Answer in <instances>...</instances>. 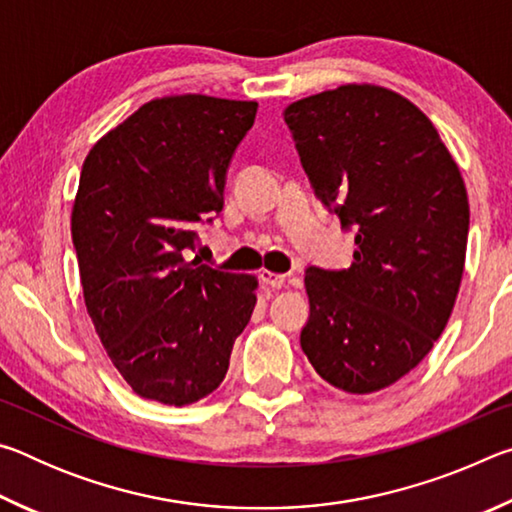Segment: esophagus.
Masks as SVG:
<instances>
[{"label": "esophagus", "instance_id": "obj_1", "mask_svg": "<svg viewBox=\"0 0 512 512\" xmlns=\"http://www.w3.org/2000/svg\"><path fill=\"white\" fill-rule=\"evenodd\" d=\"M259 277H262V282L271 289H282L284 284H287V275H280V273H273V271H262V273H259Z\"/></svg>", "mask_w": 512, "mask_h": 512}]
</instances>
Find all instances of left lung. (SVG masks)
Here are the masks:
<instances>
[{"label":"left lung","mask_w":512,"mask_h":512,"mask_svg":"<svg viewBox=\"0 0 512 512\" xmlns=\"http://www.w3.org/2000/svg\"><path fill=\"white\" fill-rule=\"evenodd\" d=\"M284 121L316 196L357 230L350 268H307L300 345L332 386L381 391L452 316L470 230L461 171L429 117L379 85L293 101Z\"/></svg>","instance_id":"8db88e82"}]
</instances>
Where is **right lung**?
Returning a JSON list of instances; mask_svg holds the SVG:
<instances>
[{"label": "right lung", "instance_id": "right-lung-1", "mask_svg": "<svg viewBox=\"0 0 512 512\" xmlns=\"http://www.w3.org/2000/svg\"><path fill=\"white\" fill-rule=\"evenodd\" d=\"M255 101L180 94L144 103L92 146L72 210L83 298L112 366L144 400L219 388L255 309L257 277L185 259L223 210L225 173Z\"/></svg>", "mask_w": 512, "mask_h": 512}]
</instances>
